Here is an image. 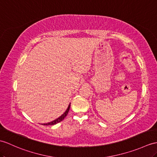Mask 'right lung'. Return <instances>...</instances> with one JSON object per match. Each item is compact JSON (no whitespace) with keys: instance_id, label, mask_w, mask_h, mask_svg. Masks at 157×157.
Returning a JSON list of instances; mask_svg holds the SVG:
<instances>
[{"instance_id":"1","label":"right lung","mask_w":157,"mask_h":157,"mask_svg":"<svg viewBox=\"0 0 157 157\" xmlns=\"http://www.w3.org/2000/svg\"><path fill=\"white\" fill-rule=\"evenodd\" d=\"M70 105H71V104L69 105V106H68V108H67V109L66 110V111L65 112V113L63 114H62L60 117H59L58 118H57L56 120H53V121H52V122H49V123H47V124H43V125H45V126H48V125H54V124H57V123H59V122H60L61 121H62V120H63L65 118V116H66L67 115V114H68V112H69V110H70Z\"/></svg>"}]
</instances>
